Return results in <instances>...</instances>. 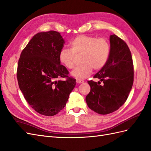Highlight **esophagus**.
Wrapping results in <instances>:
<instances>
[{
    "mask_svg": "<svg viewBox=\"0 0 151 151\" xmlns=\"http://www.w3.org/2000/svg\"><path fill=\"white\" fill-rule=\"evenodd\" d=\"M76 83H82L83 82V80L78 79V78H77V79L76 80Z\"/></svg>",
    "mask_w": 151,
    "mask_h": 151,
    "instance_id": "34e87169",
    "label": "esophagus"
}]
</instances>
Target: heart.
Masks as SVG:
<instances>
[{
	"label": "heart",
	"instance_id": "heart-1",
	"mask_svg": "<svg viewBox=\"0 0 151 151\" xmlns=\"http://www.w3.org/2000/svg\"><path fill=\"white\" fill-rule=\"evenodd\" d=\"M71 49L63 48L59 53V60L65 68L75 67L76 57H81L82 64L77 66L71 75L78 79L86 78L93 68L99 70L105 66L110 56V46L105 38L80 35L70 42Z\"/></svg>",
	"mask_w": 151,
	"mask_h": 151
}]
</instances>
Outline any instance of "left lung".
<instances>
[{
	"instance_id": "obj_1",
	"label": "left lung",
	"mask_w": 151,
	"mask_h": 151,
	"mask_svg": "<svg viewBox=\"0 0 151 151\" xmlns=\"http://www.w3.org/2000/svg\"><path fill=\"white\" fill-rule=\"evenodd\" d=\"M110 42L109 60L94 76L100 81L87 82L91 91L86 98V103L89 109L101 115L112 113L124 105L134 78L133 59L128 46L115 34L110 36Z\"/></svg>"
}]
</instances>
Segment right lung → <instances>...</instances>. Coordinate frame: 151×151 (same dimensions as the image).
Segmentation results:
<instances>
[{"label":"right lung","mask_w":151,"mask_h":151,"mask_svg":"<svg viewBox=\"0 0 151 151\" xmlns=\"http://www.w3.org/2000/svg\"><path fill=\"white\" fill-rule=\"evenodd\" d=\"M64 40L55 30L34 35L22 50L18 60L17 79L29 105L46 116L57 114L66 105L76 80L60 64L59 55ZM65 78V81H57Z\"/></svg>","instance_id":"right-lung-1"}]
</instances>
